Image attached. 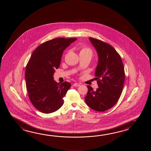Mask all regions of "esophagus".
<instances>
[{
    "label": "esophagus",
    "mask_w": 151,
    "mask_h": 151,
    "mask_svg": "<svg viewBox=\"0 0 151 151\" xmlns=\"http://www.w3.org/2000/svg\"><path fill=\"white\" fill-rule=\"evenodd\" d=\"M80 83H74L73 84V86L74 87H78L80 86Z\"/></svg>",
    "instance_id": "1"
}]
</instances>
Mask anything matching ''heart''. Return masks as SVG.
Returning a JSON list of instances; mask_svg holds the SVG:
<instances>
[{
    "instance_id": "heart-1",
    "label": "heart",
    "mask_w": 151,
    "mask_h": 151,
    "mask_svg": "<svg viewBox=\"0 0 151 151\" xmlns=\"http://www.w3.org/2000/svg\"><path fill=\"white\" fill-rule=\"evenodd\" d=\"M92 55H93L92 51L90 48L85 47V46H82L80 47L79 55H85L91 57Z\"/></svg>"
}]
</instances>
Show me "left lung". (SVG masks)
Listing matches in <instances>:
<instances>
[{
    "instance_id": "1",
    "label": "left lung",
    "mask_w": 151,
    "mask_h": 151,
    "mask_svg": "<svg viewBox=\"0 0 151 151\" xmlns=\"http://www.w3.org/2000/svg\"><path fill=\"white\" fill-rule=\"evenodd\" d=\"M89 39L98 57L95 79L99 87L94 91L88 85L85 100L91 109L104 112L112 108L122 94L125 78L124 65L120 56L112 46L93 38Z\"/></svg>"
}]
</instances>
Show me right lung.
I'll return each instance as SVG.
<instances>
[{"mask_svg": "<svg viewBox=\"0 0 151 151\" xmlns=\"http://www.w3.org/2000/svg\"><path fill=\"white\" fill-rule=\"evenodd\" d=\"M77 38H59L39 45L32 53L26 68V88L32 105L40 112L51 113L59 109L71 83L54 80L63 52Z\"/></svg>", "mask_w": 151, "mask_h": 151, "instance_id": "obj_1", "label": "right lung"}]
</instances>
